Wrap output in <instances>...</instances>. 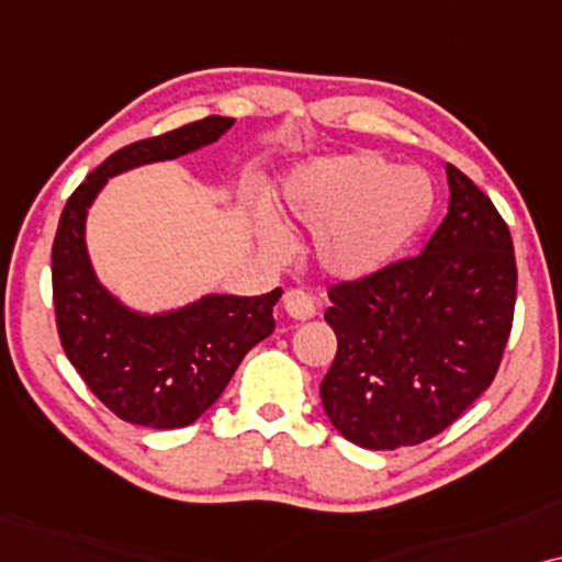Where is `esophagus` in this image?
<instances>
[{"mask_svg": "<svg viewBox=\"0 0 562 562\" xmlns=\"http://www.w3.org/2000/svg\"><path fill=\"white\" fill-rule=\"evenodd\" d=\"M282 305H285L290 318L308 321L316 316V303H313V297L305 290H288L285 297H282Z\"/></svg>", "mask_w": 562, "mask_h": 562, "instance_id": "obj_1", "label": "esophagus"}]
</instances>
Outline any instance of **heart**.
<instances>
[{"label": "heart", "mask_w": 562, "mask_h": 562, "mask_svg": "<svg viewBox=\"0 0 562 562\" xmlns=\"http://www.w3.org/2000/svg\"><path fill=\"white\" fill-rule=\"evenodd\" d=\"M434 187L418 169H393L378 154L316 161L290 184L288 211L318 234V259L336 277L385 267L429 221ZM267 241L282 244L280 231Z\"/></svg>", "instance_id": "heart-1"}]
</instances>
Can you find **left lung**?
I'll return each mask as SVG.
<instances>
[{"label": "left lung", "mask_w": 562, "mask_h": 562, "mask_svg": "<svg viewBox=\"0 0 562 562\" xmlns=\"http://www.w3.org/2000/svg\"><path fill=\"white\" fill-rule=\"evenodd\" d=\"M450 211L424 251L328 290L336 357L321 403L364 450L422 445L496 378L514 324V241L496 205L447 167Z\"/></svg>", "instance_id": "left-lung-1"}]
</instances>
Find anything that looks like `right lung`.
<instances>
[{
	"mask_svg": "<svg viewBox=\"0 0 562 562\" xmlns=\"http://www.w3.org/2000/svg\"><path fill=\"white\" fill-rule=\"evenodd\" d=\"M231 125L234 117L211 115L123 146L71 192L58 221L50 251L58 339L89 391L128 424L179 429L203 416L246 351L274 331L272 308L282 290L207 295L167 316H138L97 282L85 246L87 207L108 177L177 159L218 140Z\"/></svg>",
	"mask_w": 562,
	"mask_h": 562,
	"instance_id": "1",
	"label": "right lung"
}]
</instances>
